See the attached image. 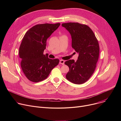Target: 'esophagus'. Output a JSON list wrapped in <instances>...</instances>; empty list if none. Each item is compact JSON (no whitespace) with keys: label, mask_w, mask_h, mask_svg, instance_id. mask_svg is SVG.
Here are the masks:
<instances>
[{"label":"esophagus","mask_w":121,"mask_h":121,"mask_svg":"<svg viewBox=\"0 0 121 121\" xmlns=\"http://www.w3.org/2000/svg\"><path fill=\"white\" fill-rule=\"evenodd\" d=\"M59 64H62V65H64L65 64V61L63 60H60Z\"/></svg>","instance_id":"esophagus-1"}]
</instances>
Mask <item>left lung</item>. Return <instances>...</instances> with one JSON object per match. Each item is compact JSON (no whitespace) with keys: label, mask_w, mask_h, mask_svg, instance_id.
Returning a JSON list of instances; mask_svg holds the SVG:
<instances>
[{"label":"left lung","mask_w":121,"mask_h":121,"mask_svg":"<svg viewBox=\"0 0 121 121\" xmlns=\"http://www.w3.org/2000/svg\"><path fill=\"white\" fill-rule=\"evenodd\" d=\"M71 34L72 47L78 53V60H69L65 64L69 68L66 79L76 84L87 81L94 73L98 62L99 48L92 30L87 25L78 22L62 24Z\"/></svg>","instance_id":"obj_1"}]
</instances>
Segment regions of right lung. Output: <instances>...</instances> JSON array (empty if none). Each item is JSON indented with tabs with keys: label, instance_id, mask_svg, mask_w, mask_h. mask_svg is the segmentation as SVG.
Returning <instances> with one entry per match:
<instances>
[{
	"label": "right lung",
	"instance_id": "right-lung-1",
	"mask_svg": "<svg viewBox=\"0 0 121 121\" xmlns=\"http://www.w3.org/2000/svg\"><path fill=\"white\" fill-rule=\"evenodd\" d=\"M60 25V23L37 24L24 35L19 48V56L22 71L29 80L38 82L45 79L59 64V59L49 58L43 52L47 39Z\"/></svg>",
	"mask_w": 121,
	"mask_h": 121
}]
</instances>
